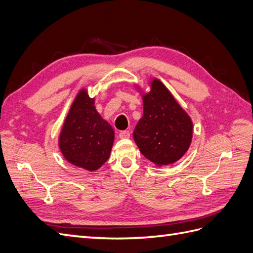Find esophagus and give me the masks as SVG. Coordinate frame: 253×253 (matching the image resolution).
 Masks as SVG:
<instances>
[{
	"label": "esophagus",
	"mask_w": 253,
	"mask_h": 253,
	"mask_svg": "<svg viewBox=\"0 0 253 253\" xmlns=\"http://www.w3.org/2000/svg\"><path fill=\"white\" fill-rule=\"evenodd\" d=\"M130 132L128 131H120L119 132V137L120 138H128L130 137Z\"/></svg>",
	"instance_id": "1"
}]
</instances>
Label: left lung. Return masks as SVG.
<instances>
[{
  "label": "left lung",
  "mask_w": 253,
  "mask_h": 253,
  "mask_svg": "<svg viewBox=\"0 0 253 253\" xmlns=\"http://www.w3.org/2000/svg\"><path fill=\"white\" fill-rule=\"evenodd\" d=\"M143 101L144 115L133 132L141 155L159 166L178 161L192 140L190 117L158 79Z\"/></svg>",
  "instance_id": "obj_1"
}]
</instances>
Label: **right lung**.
<instances>
[{"instance_id": "1", "label": "right lung", "mask_w": 253, "mask_h": 253, "mask_svg": "<svg viewBox=\"0 0 253 253\" xmlns=\"http://www.w3.org/2000/svg\"><path fill=\"white\" fill-rule=\"evenodd\" d=\"M115 133L112 126L96 112L94 98L82 90L73 102L60 134L61 152L70 163L96 170L112 151Z\"/></svg>"}]
</instances>
